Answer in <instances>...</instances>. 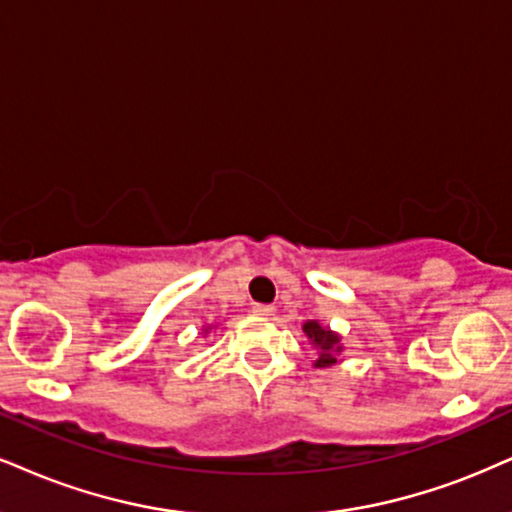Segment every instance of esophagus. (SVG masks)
<instances>
[{
    "mask_svg": "<svg viewBox=\"0 0 512 512\" xmlns=\"http://www.w3.org/2000/svg\"><path fill=\"white\" fill-rule=\"evenodd\" d=\"M254 315H273L275 313V306H268V304H254Z\"/></svg>",
    "mask_w": 512,
    "mask_h": 512,
    "instance_id": "obj_1",
    "label": "esophagus"
}]
</instances>
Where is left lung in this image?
I'll use <instances>...</instances> for the list:
<instances>
[{
    "instance_id": "8db88e82",
    "label": "left lung",
    "mask_w": 512,
    "mask_h": 512,
    "mask_svg": "<svg viewBox=\"0 0 512 512\" xmlns=\"http://www.w3.org/2000/svg\"><path fill=\"white\" fill-rule=\"evenodd\" d=\"M304 332L308 334V339L318 346L320 349V358L315 361L318 368H327V365L337 363V351H342V346H339V337L330 330H325V327H320L315 320H308L304 325Z\"/></svg>"
}]
</instances>
